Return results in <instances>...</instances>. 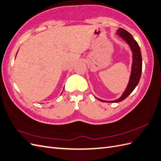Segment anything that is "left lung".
<instances>
[{
    "label": "left lung",
    "mask_w": 161,
    "mask_h": 161,
    "mask_svg": "<svg viewBox=\"0 0 161 161\" xmlns=\"http://www.w3.org/2000/svg\"><path fill=\"white\" fill-rule=\"evenodd\" d=\"M116 34L123 40L125 41V42L129 45V47L131 49V51L132 53V63L131 67L130 76L125 90H124L121 96L119 98L114 100H104L96 97L94 96L95 97L99 100L105 103H119L123 100H125L127 96L134 91L137 85L138 84L142 74V58L140 48L138 44H137V42L134 40V38H133V36L130 33H129V32L126 31L125 30L121 28V27H119L117 30Z\"/></svg>",
    "instance_id": "8db88e82"
}]
</instances>
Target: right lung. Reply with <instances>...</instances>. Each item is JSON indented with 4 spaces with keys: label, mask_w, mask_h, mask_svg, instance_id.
Instances as JSON below:
<instances>
[{
    "label": "right lung",
    "mask_w": 161,
    "mask_h": 161,
    "mask_svg": "<svg viewBox=\"0 0 161 161\" xmlns=\"http://www.w3.org/2000/svg\"><path fill=\"white\" fill-rule=\"evenodd\" d=\"M63 90H64V89H63Z\"/></svg>",
    "instance_id": "1"
}]
</instances>
